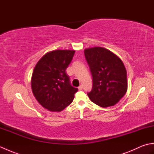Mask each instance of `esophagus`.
Listing matches in <instances>:
<instances>
[{
  "label": "esophagus",
  "mask_w": 154,
  "mask_h": 154,
  "mask_svg": "<svg viewBox=\"0 0 154 154\" xmlns=\"http://www.w3.org/2000/svg\"><path fill=\"white\" fill-rule=\"evenodd\" d=\"M78 89H79V91H81L83 89V85H80L79 87H78Z\"/></svg>",
  "instance_id": "esophagus-1"
}]
</instances>
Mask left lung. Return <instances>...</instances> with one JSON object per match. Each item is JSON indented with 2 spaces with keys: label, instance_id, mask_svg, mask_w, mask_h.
<instances>
[{
  "label": "left lung",
  "instance_id": "left-lung-1",
  "mask_svg": "<svg viewBox=\"0 0 154 154\" xmlns=\"http://www.w3.org/2000/svg\"><path fill=\"white\" fill-rule=\"evenodd\" d=\"M86 61L93 77L91 100L101 107L114 106L126 94V70L123 62L112 52L100 47L85 49Z\"/></svg>",
  "mask_w": 154,
  "mask_h": 154
}]
</instances>
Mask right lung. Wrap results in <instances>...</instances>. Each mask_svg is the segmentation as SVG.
<instances>
[{"mask_svg": "<svg viewBox=\"0 0 154 154\" xmlns=\"http://www.w3.org/2000/svg\"><path fill=\"white\" fill-rule=\"evenodd\" d=\"M74 50H55L47 53L37 63L31 85L35 99L52 112H60L73 102L77 88L71 85L66 74Z\"/></svg>", "mask_w": 154, "mask_h": 154, "instance_id": "obj_1", "label": "right lung"}]
</instances>
